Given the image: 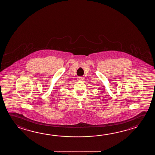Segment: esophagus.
I'll return each mask as SVG.
<instances>
[{"mask_svg":"<svg viewBox=\"0 0 155 155\" xmlns=\"http://www.w3.org/2000/svg\"><path fill=\"white\" fill-rule=\"evenodd\" d=\"M84 79V77H82V76H81V77H78V80H79V81H83Z\"/></svg>","mask_w":155,"mask_h":155,"instance_id":"obj_1","label":"esophagus"}]
</instances>
